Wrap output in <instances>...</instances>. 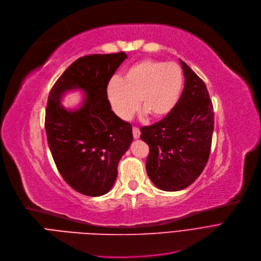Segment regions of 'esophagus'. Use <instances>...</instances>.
Wrapping results in <instances>:
<instances>
[{
	"instance_id": "1",
	"label": "esophagus",
	"mask_w": 261,
	"mask_h": 261,
	"mask_svg": "<svg viewBox=\"0 0 261 261\" xmlns=\"http://www.w3.org/2000/svg\"><path fill=\"white\" fill-rule=\"evenodd\" d=\"M140 129L137 127V126H134L133 127V137L135 138V139H138L139 137H140Z\"/></svg>"
}]
</instances>
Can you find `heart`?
<instances>
[{
	"mask_svg": "<svg viewBox=\"0 0 261 261\" xmlns=\"http://www.w3.org/2000/svg\"><path fill=\"white\" fill-rule=\"evenodd\" d=\"M182 73L178 65L155 59H142L124 73L111 79L106 96L114 113L129 120L140 106L152 118L167 116L176 105L181 91Z\"/></svg>",
	"mask_w": 261,
	"mask_h": 261,
	"instance_id": "heart-1",
	"label": "heart"
}]
</instances>
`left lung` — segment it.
<instances>
[{"label": "left lung", "mask_w": 261, "mask_h": 261, "mask_svg": "<svg viewBox=\"0 0 261 261\" xmlns=\"http://www.w3.org/2000/svg\"><path fill=\"white\" fill-rule=\"evenodd\" d=\"M185 75L182 93L159 122L140 128L147 143L146 172L156 187L165 191L187 188L203 172L212 150L214 106L206 85L180 60Z\"/></svg>", "instance_id": "left-lung-1"}]
</instances>
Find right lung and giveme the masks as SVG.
<instances>
[{"mask_svg": "<svg viewBox=\"0 0 261 261\" xmlns=\"http://www.w3.org/2000/svg\"><path fill=\"white\" fill-rule=\"evenodd\" d=\"M126 53L92 54L76 59L49 91L44 126L49 151L65 181L75 191L100 196L113 187L118 164L133 141L132 124L111 110L106 87ZM86 91L83 106L67 112L60 104L65 91Z\"/></svg>", "mask_w": 261, "mask_h": 261, "instance_id": "add662e5", "label": "right lung"}]
</instances>
